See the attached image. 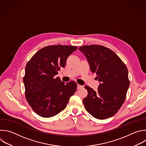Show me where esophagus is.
<instances>
[{
  "label": "esophagus",
  "mask_w": 146,
  "mask_h": 146,
  "mask_svg": "<svg viewBox=\"0 0 146 146\" xmlns=\"http://www.w3.org/2000/svg\"><path fill=\"white\" fill-rule=\"evenodd\" d=\"M82 88V85H79V84H77V88L78 89H80V88Z\"/></svg>",
  "instance_id": "obj_1"
}]
</instances>
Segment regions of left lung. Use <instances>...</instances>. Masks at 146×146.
<instances>
[{"mask_svg":"<svg viewBox=\"0 0 146 146\" xmlns=\"http://www.w3.org/2000/svg\"><path fill=\"white\" fill-rule=\"evenodd\" d=\"M78 49L100 82L97 90L85 86L88 91L82 100L85 108L96 119L110 118L117 113L125 100L129 86L127 68L115 53L103 46L85 45Z\"/></svg>","mask_w":146,"mask_h":146,"instance_id":"8db88e82","label":"left lung"}]
</instances>
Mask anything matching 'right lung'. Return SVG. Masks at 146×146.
<instances>
[{"instance_id": "1", "label": "right lung", "mask_w": 146, "mask_h": 146, "mask_svg": "<svg viewBox=\"0 0 146 146\" xmlns=\"http://www.w3.org/2000/svg\"><path fill=\"white\" fill-rule=\"evenodd\" d=\"M73 46L55 45L38 51L27 62L23 81L26 100L38 115L53 117L66 107L70 97L76 91L77 84L62 82L58 74L64 68L68 57L77 50Z\"/></svg>"}]
</instances>
